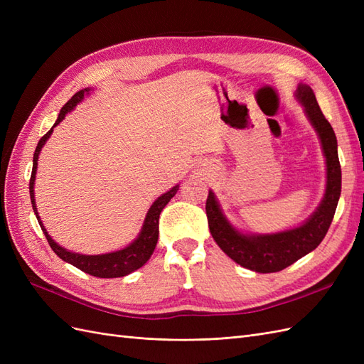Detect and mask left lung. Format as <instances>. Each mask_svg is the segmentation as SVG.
Instances as JSON below:
<instances>
[{
  "label": "left lung",
  "instance_id": "8db88e82",
  "mask_svg": "<svg viewBox=\"0 0 364 364\" xmlns=\"http://www.w3.org/2000/svg\"><path fill=\"white\" fill-rule=\"evenodd\" d=\"M296 97L317 130L326 158V191L317 211L299 228L272 235H245L223 217L213 191H209L206 199L208 226L218 247L240 266L258 273L284 270L321 245L331 226L341 191V170L334 130L318 107L310 86H297Z\"/></svg>",
  "mask_w": 364,
  "mask_h": 364
}]
</instances>
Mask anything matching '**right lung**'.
Returning <instances> with one entry per match:
<instances>
[{"label":"right lung","mask_w":364,"mask_h":364,"mask_svg":"<svg viewBox=\"0 0 364 364\" xmlns=\"http://www.w3.org/2000/svg\"><path fill=\"white\" fill-rule=\"evenodd\" d=\"M87 91L90 90L86 87V90L75 92L70 98L68 103L60 109V114L56 119V123H54V126H58L65 118V115H67L70 111H73V107L82 100L85 92H87ZM53 127L38 142L35 155H33V170H31V178H30L31 206H33V211H35V214H36V218L41 225L42 232H43V235H46L50 247L54 250V253H56L60 259L73 264L74 267L80 269L82 272H85L87 274H92V277H95V278H121V277H126V274H129L132 272L138 270L149 261L153 250H155V247H156L158 235H159V214L165 208V205L171 200V197L178 193L179 185L173 186L170 191L158 197L155 203L150 206L149 213L146 215V220H144V225H142L141 232H139L138 238L130 246L121 249V250H117V252L105 253V255H80V253H74V252L63 249L48 235L46 228L42 226V222L38 215V209L35 205V193H33L35 191L33 190V186H35V174H36V168H38L39 151H41L42 146L46 144V141L50 138Z\"/></svg>","instance_id":"1"}]
</instances>
